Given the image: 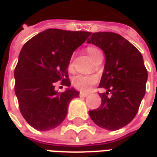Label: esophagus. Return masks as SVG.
Wrapping results in <instances>:
<instances>
[{"label":"esophagus","mask_w":157,"mask_h":157,"mask_svg":"<svg viewBox=\"0 0 157 157\" xmlns=\"http://www.w3.org/2000/svg\"><path fill=\"white\" fill-rule=\"evenodd\" d=\"M88 95H89L88 93H84V92H80V93H79V96H80V97H87Z\"/></svg>","instance_id":"1"}]
</instances>
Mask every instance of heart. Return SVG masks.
<instances>
[{"label": "heart", "mask_w": 157, "mask_h": 157, "mask_svg": "<svg viewBox=\"0 0 157 157\" xmlns=\"http://www.w3.org/2000/svg\"><path fill=\"white\" fill-rule=\"evenodd\" d=\"M87 52L90 56V58L92 59V61H94L100 54H101V51L96 47H94V46H90V47L87 48ZM67 68L69 71L73 70L72 61H70L69 63H68ZM97 81H98V78L94 75H82V74H79V75H77L73 78V80H72V84H73V87L76 88L77 90L84 91V92H87L90 90L93 85L97 83Z\"/></svg>", "instance_id": "heart-1"}]
</instances>
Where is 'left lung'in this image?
<instances>
[{
	"mask_svg": "<svg viewBox=\"0 0 157 157\" xmlns=\"http://www.w3.org/2000/svg\"><path fill=\"white\" fill-rule=\"evenodd\" d=\"M87 43L98 46L105 53L99 87L106 90L100 94L101 106L90 111L89 115L102 128H122L134 119L145 94L148 73L143 56L129 41L112 32L94 33Z\"/></svg>",
	"mask_w": 157,
	"mask_h": 157,
	"instance_id": "obj_1",
	"label": "left lung"
}]
</instances>
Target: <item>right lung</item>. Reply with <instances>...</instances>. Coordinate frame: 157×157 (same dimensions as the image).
<instances>
[{"label":"right lung","mask_w":157,"mask_h":157,"mask_svg":"<svg viewBox=\"0 0 157 157\" xmlns=\"http://www.w3.org/2000/svg\"><path fill=\"white\" fill-rule=\"evenodd\" d=\"M90 32L49 29L27 41L20 52L14 71L15 94L20 112L39 131L53 129L63 123L70 101L79 96L71 85L67 67L73 52ZM57 81L68 87L59 93Z\"/></svg>","instance_id":"right-lung-1"}]
</instances>
